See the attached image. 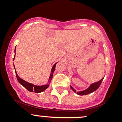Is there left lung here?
Masks as SVG:
<instances>
[{"instance_id":"1","label":"left lung","mask_w":122,"mask_h":122,"mask_svg":"<svg viewBox=\"0 0 122 122\" xmlns=\"http://www.w3.org/2000/svg\"><path fill=\"white\" fill-rule=\"evenodd\" d=\"M102 80H103V79L101 80L100 81H99L98 82H95V83H94V84H92L91 86H90L89 88H88L86 90H85V91H84L79 92H77V94H79V95H80V96H83V95H86V94H89V93H91L92 92H93L96 91V90H97V89L99 88V86H100L101 84V82H102ZM71 88L72 89V91L73 92H75L76 93V91H75L74 89H73L71 86Z\"/></svg>"}]
</instances>
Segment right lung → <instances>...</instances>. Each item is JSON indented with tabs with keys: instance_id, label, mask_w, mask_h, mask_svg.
Wrapping results in <instances>:
<instances>
[{
	"instance_id": "right-lung-1",
	"label": "right lung",
	"mask_w": 122,
	"mask_h": 122,
	"mask_svg": "<svg viewBox=\"0 0 122 122\" xmlns=\"http://www.w3.org/2000/svg\"><path fill=\"white\" fill-rule=\"evenodd\" d=\"M15 49H16V47H15ZM13 60H14V58H13ZM55 66H56V63L54 64L52 68L51 72V75L49 78V82L47 84H46V85H42V86H37V85H34L33 84L29 83V82L25 81L24 80L20 79V78L18 76L17 73H16V72H16V77H17L18 81L19 82V83L21 84L22 86L24 87L25 88H26L28 91H29V92H34L35 93H40V92H43V91H45V89H46L49 87L50 82V81L51 80L52 78V75H53V72L54 70H55ZM14 67H15V66H14Z\"/></svg>"
}]
</instances>
